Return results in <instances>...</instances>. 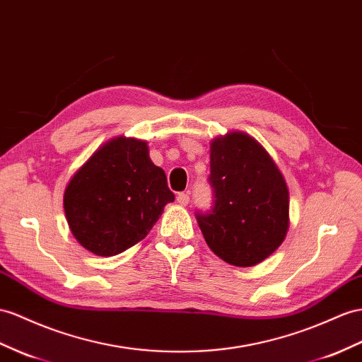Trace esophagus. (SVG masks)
Segmentation results:
<instances>
[{"instance_id":"34e87169","label":"esophagus","mask_w":362,"mask_h":362,"mask_svg":"<svg viewBox=\"0 0 362 362\" xmlns=\"http://www.w3.org/2000/svg\"><path fill=\"white\" fill-rule=\"evenodd\" d=\"M177 203H179L180 206H187L188 203H189V196H188V194L180 192L179 196H177Z\"/></svg>"}]
</instances>
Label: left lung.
I'll use <instances>...</instances> for the list:
<instances>
[{"label": "left lung", "instance_id": "obj_1", "mask_svg": "<svg viewBox=\"0 0 362 362\" xmlns=\"http://www.w3.org/2000/svg\"><path fill=\"white\" fill-rule=\"evenodd\" d=\"M211 177L216 205L197 214L203 237L221 260L249 267L266 260L289 230V189L263 145L243 132L212 139Z\"/></svg>", "mask_w": 362, "mask_h": 362}]
</instances>
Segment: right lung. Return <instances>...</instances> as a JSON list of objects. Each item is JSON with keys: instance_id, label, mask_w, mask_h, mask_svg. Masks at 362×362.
Masks as SVG:
<instances>
[{"instance_id": "right-lung-1", "label": "right lung", "mask_w": 362, "mask_h": 362, "mask_svg": "<svg viewBox=\"0 0 362 362\" xmlns=\"http://www.w3.org/2000/svg\"><path fill=\"white\" fill-rule=\"evenodd\" d=\"M174 202L165 171L145 141L117 136L102 144L71 175L64 212L73 237L87 251L113 257L144 240Z\"/></svg>"}]
</instances>
